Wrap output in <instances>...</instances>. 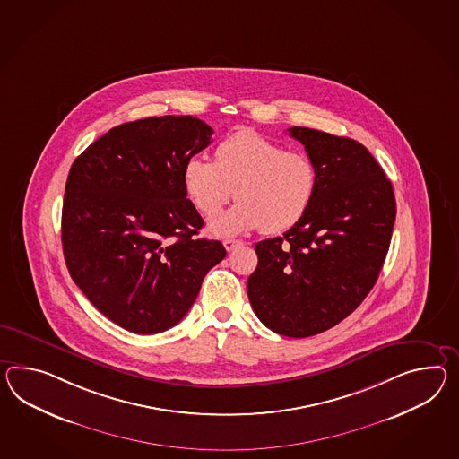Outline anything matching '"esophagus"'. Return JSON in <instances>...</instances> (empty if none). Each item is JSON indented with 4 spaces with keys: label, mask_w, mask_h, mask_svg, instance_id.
<instances>
[{
    "label": "esophagus",
    "mask_w": 459,
    "mask_h": 459,
    "mask_svg": "<svg viewBox=\"0 0 459 459\" xmlns=\"http://www.w3.org/2000/svg\"><path fill=\"white\" fill-rule=\"evenodd\" d=\"M242 244V240H235V238H225L224 247L227 252H230V250H234L235 247L240 246Z\"/></svg>",
    "instance_id": "34e87169"
}]
</instances>
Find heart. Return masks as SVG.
I'll use <instances>...</instances> for the list:
<instances>
[{"label": "heart", "mask_w": 459, "mask_h": 459, "mask_svg": "<svg viewBox=\"0 0 459 459\" xmlns=\"http://www.w3.org/2000/svg\"><path fill=\"white\" fill-rule=\"evenodd\" d=\"M192 204L213 217L232 197L238 204L213 221V234L230 235L260 227L280 234L299 224L316 190V169L300 151H289L254 131H238L215 147V162L192 156L182 169Z\"/></svg>", "instance_id": "1"}]
</instances>
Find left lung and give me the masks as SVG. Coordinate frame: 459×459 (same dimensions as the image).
<instances>
[{
	"label": "left lung",
	"instance_id": "8db88e82",
	"mask_svg": "<svg viewBox=\"0 0 459 459\" xmlns=\"http://www.w3.org/2000/svg\"><path fill=\"white\" fill-rule=\"evenodd\" d=\"M316 169L302 221L255 244L247 295L258 320L279 335H318L365 300L390 248L396 202L368 149L350 137L290 127Z\"/></svg>",
	"mask_w": 459,
	"mask_h": 459
}]
</instances>
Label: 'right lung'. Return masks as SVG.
Here are the masks:
<instances>
[{
  "instance_id": "1",
  "label": "right lung",
  "mask_w": 459,
  "mask_h": 459,
  "mask_svg": "<svg viewBox=\"0 0 459 459\" xmlns=\"http://www.w3.org/2000/svg\"><path fill=\"white\" fill-rule=\"evenodd\" d=\"M212 134L194 116L147 117L112 127L71 166L61 217L67 270L124 330L152 335L179 324L227 255L219 240L195 238L204 221L182 182L186 160Z\"/></svg>"
}]
</instances>
